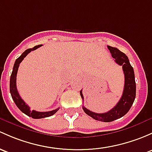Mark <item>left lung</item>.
<instances>
[{
    "instance_id": "8db88e82",
    "label": "left lung",
    "mask_w": 152,
    "mask_h": 152,
    "mask_svg": "<svg viewBox=\"0 0 152 152\" xmlns=\"http://www.w3.org/2000/svg\"><path fill=\"white\" fill-rule=\"evenodd\" d=\"M107 47L111 52V56L114 59L116 63L119 65H122V69L124 74V87L122 97L112 109L103 114L92 112L86 108L84 105L82 106V108L86 114L95 120L110 122L122 117L128 112L135 100V94H136V85H135L133 68L130 65L128 57L126 56L125 54L119 50L117 48L110 47V46H107ZM80 95L82 100H84L82 90L80 91Z\"/></svg>"
}]
</instances>
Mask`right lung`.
<instances>
[{
  "label": "right lung",
  "instance_id": "obj_1",
  "mask_svg": "<svg viewBox=\"0 0 152 152\" xmlns=\"http://www.w3.org/2000/svg\"><path fill=\"white\" fill-rule=\"evenodd\" d=\"M41 44L40 45L36 46L32 49H28L27 50H25L23 53L22 54L20 57H19L16 60L15 63H14V67H13V71L11 75L10 78V93L12 95V97L13 100L14 101L15 104L17 105V106L18 107L19 109L23 112L24 114L28 115V116L33 118V119H41V118H45V117H49V116H52L53 114H55L56 112L59 110V108H56L55 110L50 111H46V112H39V111H36L35 110L31 111L30 108L28 106V105L25 103V102L20 97V94H19L18 91L17 89V85H16V80H17V71H18L19 66H20V64L21 62L23 60V59L26 57L28 54L30 53L31 51L36 50V49L41 47Z\"/></svg>",
  "mask_w": 152,
  "mask_h": 152
}]
</instances>
